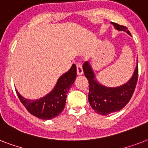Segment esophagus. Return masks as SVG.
<instances>
[{"mask_svg":"<svg viewBox=\"0 0 148 148\" xmlns=\"http://www.w3.org/2000/svg\"><path fill=\"white\" fill-rule=\"evenodd\" d=\"M77 73L78 75L83 74V68H82V65L81 63H77Z\"/></svg>","mask_w":148,"mask_h":148,"instance_id":"obj_1","label":"esophagus"}]
</instances>
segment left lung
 Listing matches in <instances>:
<instances>
[{"label": "left lung", "mask_w": 148, "mask_h": 148, "mask_svg": "<svg viewBox=\"0 0 148 148\" xmlns=\"http://www.w3.org/2000/svg\"><path fill=\"white\" fill-rule=\"evenodd\" d=\"M111 24L117 31H125L129 35H131L126 27L113 22ZM83 70L89 83L88 101L96 113L107 115L117 112L121 110L131 100L138 82V63L131 78L124 84L116 88H109L99 84L95 80V73L88 62L84 64Z\"/></svg>", "instance_id": "1"}]
</instances>
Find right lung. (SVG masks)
Returning <instances> with one entry per match:
<instances>
[{
    "mask_svg": "<svg viewBox=\"0 0 148 148\" xmlns=\"http://www.w3.org/2000/svg\"><path fill=\"white\" fill-rule=\"evenodd\" d=\"M77 76L76 65L59 77L55 87L49 94L37 100L24 98L16 90L22 104L28 112L42 120L53 119L62 112L65 107L67 93L74 84Z\"/></svg>",
    "mask_w": 148,
    "mask_h": 148,
    "instance_id": "right-lung-1",
    "label": "right lung"
}]
</instances>
